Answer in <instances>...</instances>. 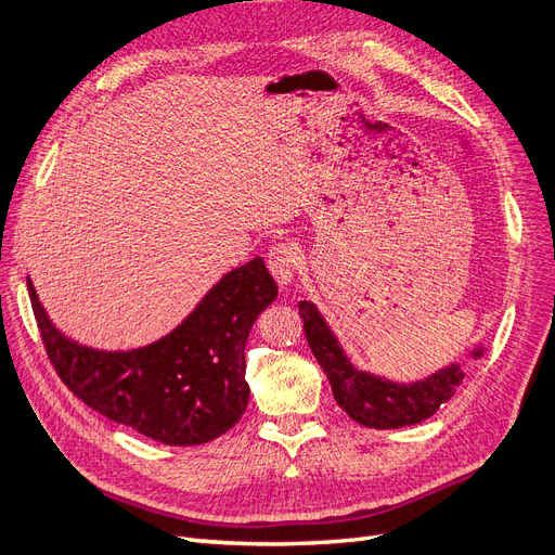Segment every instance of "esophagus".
I'll list each match as a JSON object with an SVG mask.
<instances>
[{
	"label": "esophagus",
	"instance_id": "1",
	"mask_svg": "<svg viewBox=\"0 0 555 555\" xmlns=\"http://www.w3.org/2000/svg\"><path fill=\"white\" fill-rule=\"evenodd\" d=\"M266 261H269V271L273 273L278 284L284 286V284H289L294 280V275L298 271V261H300L298 248L289 241L278 243V246H273L269 250V259H266Z\"/></svg>",
	"mask_w": 555,
	"mask_h": 555
}]
</instances>
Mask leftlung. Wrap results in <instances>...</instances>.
Returning a JSON list of instances; mask_svg holds the SVG:
<instances>
[{
  "label": "left lung",
  "mask_w": 555,
  "mask_h": 555,
  "mask_svg": "<svg viewBox=\"0 0 555 555\" xmlns=\"http://www.w3.org/2000/svg\"><path fill=\"white\" fill-rule=\"evenodd\" d=\"M298 309L305 321L307 344L327 375L335 401L352 421L366 428L389 430L421 424L449 401L464 378L460 364H449L412 385H398L354 369L317 305L300 300ZM472 358H482V346L472 352Z\"/></svg>",
  "instance_id": "1"
}]
</instances>
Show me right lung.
Here are the masks:
<instances>
[{"label": "right lung", "instance_id": "1", "mask_svg": "<svg viewBox=\"0 0 555 555\" xmlns=\"http://www.w3.org/2000/svg\"><path fill=\"white\" fill-rule=\"evenodd\" d=\"M34 317L59 378L116 424L170 447L228 433L248 405L246 341L278 284L255 257L225 273L159 341L134 350L81 346L54 327L27 278Z\"/></svg>", "mask_w": 555, "mask_h": 555}]
</instances>
